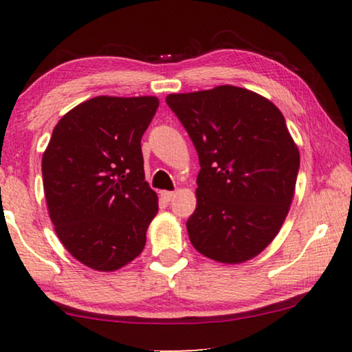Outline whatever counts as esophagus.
Listing matches in <instances>:
<instances>
[{
	"label": "esophagus",
	"instance_id": "obj_1",
	"mask_svg": "<svg viewBox=\"0 0 352 352\" xmlns=\"http://www.w3.org/2000/svg\"><path fill=\"white\" fill-rule=\"evenodd\" d=\"M162 197L164 201H170L172 199L175 197V192H172V190H163L162 192Z\"/></svg>",
	"mask_w": 352,
	"mask_h": 352
}]
</instances>
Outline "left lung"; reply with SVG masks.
I'll return each mask as SVG.
<instances>
[{
	"label": "left lung",
	"instance_id": "left-lung-1",
	"mask_svg": "<svg viewBox=\"0 0 352 352\" xmlns=\"http://www.w3.org/2000/svg\"><path fill=\"white\" fill-rule=\"evenodd\" d=\"M166 102L199 153L197 208L186 222L190 243L223 264L254 258L281 230L300 169L283 113L233 85L169 94Z\"/></svg>",
	"mask_w": 352,
	"mask_h": 352
}]
</instances>
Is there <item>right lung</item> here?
Instances as JSON below:
<instances>
[{
  "mask_svg": "<svg viewBox=\"0 0 352 352\" xmlns=\"http://www.w3.org/2000/svg\"><path fill=\"white\" fill-rule=\"evenodd\" d=\"M155 96H98L69 110L41 160L47 211L63 247L90 269L113 272L146 245L158 197L144 180L141 138Z\"/></svg>",
  "mask_w": 352,
  "mask_h": 352,
  "instance_id": "1",
  "label": "right lung"
}]
</instances>
